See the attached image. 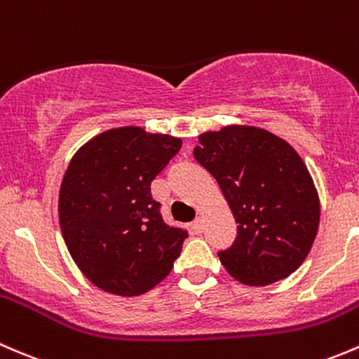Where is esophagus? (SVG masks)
Instances as JSON below:
<instances>
[{"label":"esophagus","instance_id":"1","mask_svg":"<svg viewBox=\"0 0 359 359\" xmlns=\"http://www.w3.org/2000/svg\"><path fill=\"white\" fill-rule=\"evenodd\" d=\"M191 228H194L195 233H202V230H204V221H202L201 217H197V219L191 223Z\"/></svg>","mask_w":359,"mask_h":359}]
</instances>
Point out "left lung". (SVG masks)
Here are the masks:
<instances>
[{
	"mask_svg": "<svg viewBox=\"0 0 359 359\" xmlns=\"http://www.w3.org/2000/svg\"><path fill=\"white\" fill-rule=\"evenodd\" d=\"M194 157L217 181L236 221L221 264L245 285L294 273L311 250L320 201L308 168L278 136L249 126L204 133Z\"/></svg>",
	"mask_w": 359,
	"mask_h": 359,
	"instance_id": "obj_1",
	"label": "left lung"
}]
</instances>
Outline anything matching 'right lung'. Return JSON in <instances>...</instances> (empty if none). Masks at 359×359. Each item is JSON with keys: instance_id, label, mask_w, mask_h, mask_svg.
Returning <instances> with one entry per match:
<instances>
[{"instance_id": "1", "label": "right lung", "mask_w": 359, "mask_h": 359, "mask_svg": "<svg viewBox=\"0 0 359 359\" xmlns=\"http://www.w3.org/2000/svg\"><path fill=\"white\" fill-rule=\"evenodd\" d=\"M181 140L142 128L105 131L70 161L58 216L70 256L91 283L140 295L169 275L188 231L169 226L150 194Z\"/></svg>"}]
</instances>
